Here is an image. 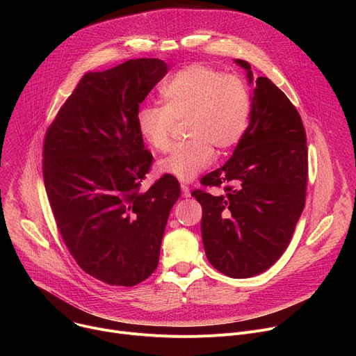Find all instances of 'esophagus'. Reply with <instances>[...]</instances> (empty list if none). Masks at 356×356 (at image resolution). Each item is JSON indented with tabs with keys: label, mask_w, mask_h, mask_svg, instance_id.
Instances as JSON below:
<instances>
[{
	"label": "esophagus",
	"mask_w": 356,
	"mask_h": 356,
	"mask_svg": "<svg viewBox=\"0 0 356 356\" xmlns=\"http://www.w3.org/2000/svg\"><path fill=\"white\" fill-rule=\"evenodd\" d=\"M180 187H181V195L186 197V198H188V197H190V188H188V186L181 184Z\"/></svg>",
	"instance_id": "34e87169"
}]
</instances>
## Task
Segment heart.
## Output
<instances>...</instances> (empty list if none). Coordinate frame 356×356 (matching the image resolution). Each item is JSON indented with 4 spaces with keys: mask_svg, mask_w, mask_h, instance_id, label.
<instances>
[{
    "mask_svg": "<svg viewBox=\"0 0 356 356\" xmlns=\"http://www.w3.org/2000/svg\"><path fill=\"white\" fill-rule=\"evenodd\" d=\"M163 107L143 106L136 114V128L142 140L156 152L170 147L175 122L186 124L188 142L175 147L161 159L156 169L163 176L183 183L193 181L214 159V149L225 152L243 136L250 94L236 76L190 65L176 72L161 88Z\"/></svg>",
    "mask_w": 356,
    "mask_h": 356,
    "instance_id": "heart-1",
    "label": "heart"
}]
</instances>
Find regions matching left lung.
<instances>
[{
  "instance_id": "obj_1",
  "label": "left lung",
  "mask_w": 356,
  "mask_h": 356,
  "mask_svg": "<svg viewBox=\"0 0 356 356\" xmlns=\"http://www.w3.org/2000/svg\"><path fill=\"white\" fill-rule=\"evenodd\" d=\"M234 62L253 84L249 125L229 161L201 181L227 184V194L191 195L202 207L207 259L221 273L246 279L286 250L306 201L309 161L306 132L286 94L268 77L253 79L248 62Z\"/></svg>"
}]
</instances>
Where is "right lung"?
I'll return each instance as SVG.
<instances>
[{"label": "right lung", "mask_w": 356, "mask_h": 356, "mask_svg": "<svg viewBox=\"0 0 356 356\" xmlns=\"http://www.w3.org/2000/svg\"><path fill=\"white\" fill-rule=\"evenodd\" d=\"M168 70L161 59H134L86 73L44 136L43 181L59 232L77 265L111 286L155 272L180 195L170 176L139 193L152 154L136 114Z\"/></svg>", "instance_id": "1"}]
</instances>
